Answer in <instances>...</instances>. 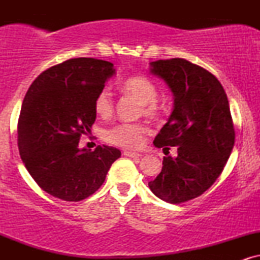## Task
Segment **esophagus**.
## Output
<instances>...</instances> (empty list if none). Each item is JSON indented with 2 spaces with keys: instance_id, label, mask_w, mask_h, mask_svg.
<instances>
[{
  "instance_id": "34e87169",
  "label": "esophagus",
  "mask_w": 260,
  "mask_h": 260,
  "mask_svg": "<svg viewBox=\"0 0 260 260\" xmlns=\"http://www.w3.org/2000/svg\"><path fill=\"white\" fill-rule=\"evenodd\" d=\"M123 155H124V156H128V157H140V156H142V154L133 153V151H127V150L123 151Z\"/></svg>"
}]
</instances>
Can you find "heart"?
<instances>
[{"label":"heart","instance_id":"heart-1","mask_svg":"<svg viewBox=\"0 0 260 260\" xmlns=\"http://www.w3.org/2000/svg\"><path fill=\"white\" fill-rule=\"evenodd\" d=\"M124 92L132 95L142 104V111L144 116L157 118L161 115V110L156 104L157 91L156 85L147 77L133 76L127 78L122 84ZM115 109L112 92L110 89H103L94 100V111L101 118H110ZM150 129L142 123H121L106 131L105 139L110 144L116 145L128 150H134L143 147L145 137Z\"/></svg>","mask_w":260,"mask_h":260}]
</instances>
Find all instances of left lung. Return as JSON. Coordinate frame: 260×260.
Returning a JSON list of instances; mask_svg holds the SVG:
<instances>
[{
  "label": "left lung",
  "mask_w": 260,
  "mask_h": 260,
  "mask_svg": "<svg viewBox=\"0 0 260 260\" xmlns=\"http://www.w3.org/2000/svg\"><path fill=\"white\" fill-rule=\"evenodd\" d=\"M150 72L174 94V110L155 137L154 145L177 156H166L149 188L157 198L180 204L194 199L221 175L235 144L228 95L207 70L183 58L151 62Z\"/></svg>",
  "instance_id": "obj_1"
}]
</instances>
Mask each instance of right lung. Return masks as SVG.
I'll use <instances>...</instances> for the list:
<instances>
[{
    "mask_svg": "<svg viewBox=\"0 0 260 260\" xmlns=\"http://www.w3.org/2000/svg\"><path fill=\"white\" fill-rule=\"evenodd\" d=\"M115 74L111 62L71 58L50 67L26 91L18 120L23 164L41 189L66 202L96 192L118 157V149L79 148L96 113L94 100Z\"/></svg>",
    "mask_w": 260,
    "mask_h": 260,
    "instance_id": "1",
    "label": "right lung"
}]
</instances>
